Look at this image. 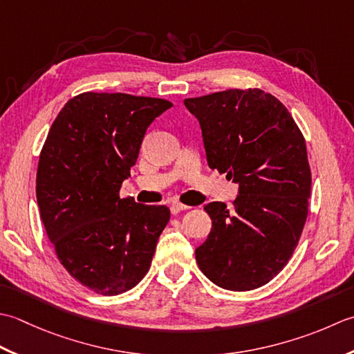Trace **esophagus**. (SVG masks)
<instances>
[{
    "label": "esophagus",
    "instance_id": "34e87169",
    "mask_svg": "<svg viewBox=\"0 0 354 354\" xmlns=\"http://www.w3.org/2000/svg\"><path fill=\"white\" fill-rule=\"evenodd\" d=\"M171 212L174 214V215H177L178 212H183V211H187V209H191L189 206H186V205H182V203H177V201H174V203L171 205Z\"/></svg>",
    "mask_w": 354,
    "mask_h": 354
}]
</instances>
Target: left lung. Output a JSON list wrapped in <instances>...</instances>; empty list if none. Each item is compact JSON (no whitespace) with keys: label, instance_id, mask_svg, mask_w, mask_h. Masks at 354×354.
Masks as SVG:
<instances>
[{"label":"left lung","instance_id":"8db88e82","mask_svg":"<svg viewBox=\"0 0 354 354\" xmlns=\"http://www.w3.org/2000/svg\"><path fill=\"white\" fill-rule=\"evenodd\" d=\"M197 118L207 165L238 185L234 207L212 201L200 270L221 288L246 292L284 269L304 229L312 187L306 140L279 100L258 88L185 99Z\"/></svg>","mask_w":354,"mask_h":354}]
</instances>
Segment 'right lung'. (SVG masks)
Here are the masks:
<instances>
[{
	"instance_id": "add662e5",
	"label": "right lung",
	"mask_w": 354,
	"mask_h": 354,
	"mask_svg": "<svg viewBox=\"0 0 354 354\" xmlns=\"http://www.w3.org/2000/svg\"><path fill=\"white\" fill-rule=\"evenodd\" d=\"M169 100L82 93L64 105L42 147L36 198L61 264L93 292L113 297L147 275L169 221L163 205L120 198L147 128Z\"/></svg>"
}]
</instances>
